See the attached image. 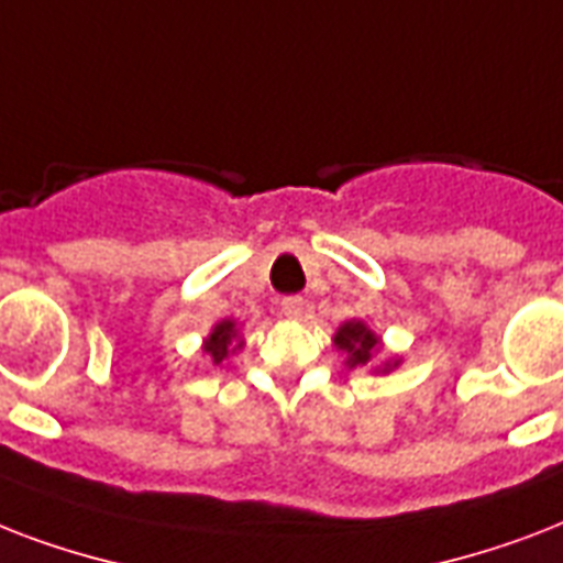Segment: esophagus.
Here are the masks:
<instances>
[{
  "label": "esophagus",
  "mask_w": 563,
  "mask_h": 563,
  "mask_svg": "<svg viewBox=\"0 0 563 563\" xmlns=\"http://www.w3.org/2000/svg\"><path fill=\"white\" fill-rule=\"evenodd\" d=\"M303 307H307V300L298 298V295H289V298L280 300V312L286 318H295L298 321L300 316H303Z\"/></svg>",
  "instance_id": "1"
}]
</instances>
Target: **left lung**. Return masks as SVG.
Returning <instances> with one entry per match:
<instances>
[{
	"label": "left lung",
	"mask_w": 563,
	"mask_h": 563,
	"mask_svg": "<svg viewBox=\"0 0 563 563\" xmlns=\"http://www.w3.org/2000/svg\"><path fill=\"white\" fill-rule=\"evenodd\" d=\"M333 344L347 356V360H344L347 368H365V365H371V360H374V353L379 351V335H376L365 321H356V318H353V321H344V324L339 327V333L333 335ZM397 365H400L397 360L385 362L379 371L388 374V371L397 368Z\"/></svg>",
	"instance_id": "1"
}]
</instances>
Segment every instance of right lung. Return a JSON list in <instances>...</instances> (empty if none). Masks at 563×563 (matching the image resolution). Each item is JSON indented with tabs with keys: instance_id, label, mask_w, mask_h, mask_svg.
Masks as SVG:
<instances>
[{
	"instance_id": "right-lung-1",
	"label": "right lung",
	"mask_w": 563,
	"mask_h": 563,
	"mask_svg": "<svg viewBox=\"0 0 563 563\" xmlns=\"http://www.w3.org/2000/svg\"><path fill=\"white\" fill-rule=\"evenodd\" d=\"M242 347V339H239L236 321H219V324L212 327V333L203 339V353L210 356L212 365H221V362L228 360L230 353H236Z\"/></svg>"
}]
</instances>
